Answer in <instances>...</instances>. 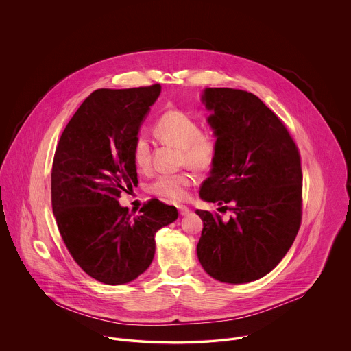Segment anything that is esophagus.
Listing matches in <instances>:
<instances>
[{
    "label": "esophagus",
    "mask_w": 351,
    "mask_h": 351,
    "mask_svg": "<svg viewBox=\"0 0 351 351\" xmlns=\"http://www.w3.org/2000/svg\"><path fill=\"white\" fill-rule=\"evenodd\" d=\"M177 209H178V212H180L181 216H185V215H188V213L191 212V209H189L188 206H185V205H178Z\"/></svg>",
    "instance_id": "obj_1"
}]
</instances>
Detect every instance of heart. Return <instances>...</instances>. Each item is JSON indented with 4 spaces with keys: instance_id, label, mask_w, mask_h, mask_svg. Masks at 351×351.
<instances>
[{
    "instance_id": "heart-1",
    "label": "heart",
    "mask_w": 351,
    "mask_h": 351,
    "mask_svg": "<svg viewBox=\"0 0 351 351\" xmlns=\"http://www.w3.org/2000/svg\"><path fill=\"white\" fill-rule=\"evenodd\" d=\"M154 134L160 142L180 149V163L197 171L209 170L217 159V135L212 131H201L199 120L182 109L166 110L155 121ZM132 160L141 171L150 169V142L143 134L136 135L134 141ZM192 184L193 177L189 173L160 174L151 182L149 189L158 197L180 202L188 197Z\"/></svg>"
}]
</instances>
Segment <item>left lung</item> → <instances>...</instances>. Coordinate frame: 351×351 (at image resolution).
I'll use <instances>...</instances> for the list:
<instances>
[{
    "label": "left lung",
    "instance_id": "8db88e82",
    "mask_svg": "<svg viewBox=\"0 0 351 351\" xmlns=\"http://www.w3.org/2000/svg\"><path fill=\"white\" fill-rule=\"evenodd\" d=\"M202 102L219 138V155L200 197L219 213L197 209L202 232L197 256L221 282L245 284L271 271L299 232L302 173L299 149L281 119L255 95L208 88Z\"/></svg>",
    "mask_w": 351,
    "mask_h": 351
}]
</instances>
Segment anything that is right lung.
<instances>
[{
  "mask_svg": "<svg viewBox=\"0 0 351 351\" xmlns=\"http://www.w3.org/2000/svg\"><path fill=\"white\" fill-rule=\"evenodd\" d=\"M160 85L97 89L81 104L56 146L51 204L66 249L95 280L121 285L141 276L155 254V232L178 217L152 199L131 216L119 204L138 184L132 145Z\"/></svg>",
  "mask_w": 351,
  "mask_h": 351,
  "instance_id": "obj_1",
  "label": "right lung"
}]
</instances>
